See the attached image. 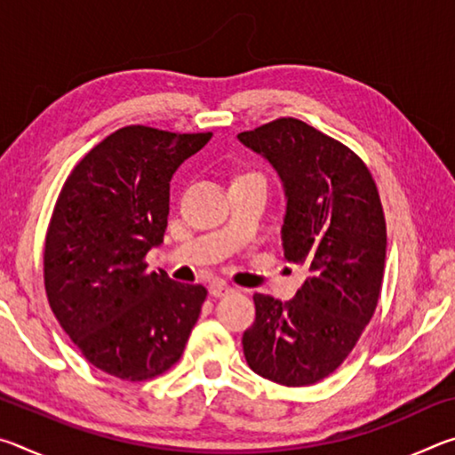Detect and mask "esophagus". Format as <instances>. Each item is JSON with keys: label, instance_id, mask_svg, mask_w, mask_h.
Listing matches in <instances>:
<instances>
[{"label": "esophagus", "instance_id": "1", "mask_svg": "<svg viewBox=\"0 0 455 455\" xmlns=\"http://www.w3.org/2000/svg\"><path fill=\"white\" fill-rule=\"evenodd\" d=\"M211 295L212 297H227L228 295V292H233L235 289L233 287H228V284L227 283H222V281H217V283H212L211 284Z\"/></svg>", "mask_w": 455, "mask_h": 455}]
</instances>
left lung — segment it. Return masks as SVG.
I'll list each match as a JSON object with an SVG mask.
<instances>
[{
  "instance_id": "obj_1",
  "label": "left lung",
  "mask_w": 455,
  "mask_h": 455,
  "mask_svg": "<svg viewBox=\"0 0 455 455\" xmlns=\"http://www.w3.org/2000/svg\"><path fill=\"white\" fill-rule=\"evenodd\" d=\"M238 140L279 174L284 259L309 271L291 301L255 292L257 317L243 335L246 363L287 387L313 385L343 363L379 301L387 246L379 192L355 152L297 118Z\"/></svg>"
}]
</instances>
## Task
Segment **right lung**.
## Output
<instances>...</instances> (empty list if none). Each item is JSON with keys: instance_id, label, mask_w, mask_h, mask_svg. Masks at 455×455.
<instances>
[{"instance_id": "add662e5", "label": "right lung", "mask_w": 455, "mask_h": 455, "mask_svg": "<svg viewBox=\"0 0 455 455\" xmlns=\"http://www.w3.org/2000/svg\"><path fill=\"white\" fill-rule=\"evenodd\" d=\"M212 132L126 126L68 176L45 235V295L61 329L100 371L146 381L180 359L203 284L146 271L164 238L171 179Z\"/></svg>"}]
</instances>
